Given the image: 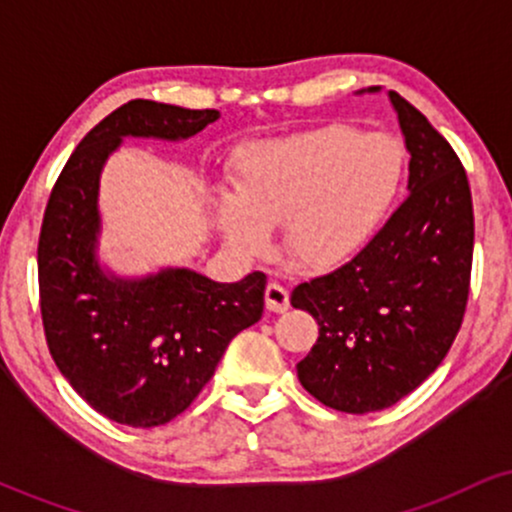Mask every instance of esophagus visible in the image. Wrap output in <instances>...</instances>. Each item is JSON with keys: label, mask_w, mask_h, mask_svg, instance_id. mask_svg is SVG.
<instances>
[{"label": "esophagus", "mask_w": 512, "mask_h": 512, "mask_svg": "<svg viewBox=\"0 0 512 512\" xmlns=\"http://www.w3.org/2000/svg\"><path fill=\"white\" fill-rule=\"evenodd\" d=\"M264 305H267V310H272V313H286L289 310V291L284 289V286H279L276 281L272 284H267V289H264Z\"/></svg>", "instance_id": "1"}]
</instances>
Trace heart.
<instances>
[{
    "label": "heart",
    "mask_w": 512,
    "mask_h": 512,
    "mask_svg": "<svg viewBox=\"0 0 512 512\" xmlns=\"http://www.w3.org/2000/svg\"><path fill=\"white\" fill-rule=\"evenodd\" d=\"M404 154L385 134L327 125L240 146L231 195L209 214L228 248L260 255L281 223L284 252L308 269H334L373 236L402 182Z\"/></svg>",
    "instance_id": "obj_1"
}]
</instances>
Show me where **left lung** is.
I'll list each match as a JSON object with an SVG mask.
<instances>
[{
    "mask_svg": "<svg viewBox=\"0 0 512 512\" xmlns=\"http://www.w3.org/2000/svg\"><path fill=\"white\" fill-rule=\"evenodd\" d=\"M387 96L411 156L409 197L356 257L291 293L293 308L320 325L298 380L346 414L392 407L440 366L472 274L474 211L460 158L414 105L397 91Z\"/></svg>",
    "mask_w": 512,
    "mask_h": 512,
    "instance_id": "8db88e82",
    "label": "left lung"
}]
</instances>
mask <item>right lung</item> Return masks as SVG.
Here are the masks:
<instances>
[{
  "label": "right lung",
  "instance_id": "right-lung-1",
  "mask_svg": "<svg viewBox=\"0 0 512 512\" xmlns=\"http://www.w3.org/2000/svg\"><path fill=\"white\" fill-rule=\"evenodd\" d=\"M219 117V110L129 101L81 139L48 199L38 240L48 349L69 385L117 424L151 428L182 414L231 339L262 317V272L236 284L185 267L125 279L98 260V187L122 139L180 142Z\"/></svg>",
  "mask_w": 512,
  "mask_h": 512
}]
</instances>
